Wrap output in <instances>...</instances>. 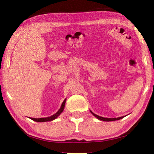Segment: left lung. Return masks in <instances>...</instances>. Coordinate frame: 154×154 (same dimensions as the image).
<instances>
[{"label":"left lung","mask_w":154,"mask_h":154,"mask_svg":"<svg viewBox=\"0 0 154 154\" xmlns=\"http://www.w3.org/2000/svg\"><path fill=\"white\" fill-rule=\"evenodd\" d=\"M91 113H92V115L94 116H95L96 118L99 120H101V121H105V122H111V121H116V120H119V119H121L123 118H124L125 116H122V117H119V118H103V117H101V116H99L98 115H96L93 113L92 111H90Z\"/></svg>","instance_id":"left-lung-1"}]
</instances>
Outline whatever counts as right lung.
<instances>
[{"instance_id": "1", "label": "right lung", "mask_w": 154, "mask_h": 154, "mask_svg": "<svg viewBox=\"0 0 154 154\" xmlns=\"http://www.w3.org/2000/svg\"><path fill=\"white\" fill-rule=\"evenodd\" d=\"M66 99L65 98L64 100L63 101V103H62V105L60 108L59 110L56 112L55 114L52 115L50 117H48V118H30V119H32L33 121L37 122H49V121H52L54 119H56L62 113V111L64 110V105H65V103H66Z\"/></svg>"}]
</instances>
